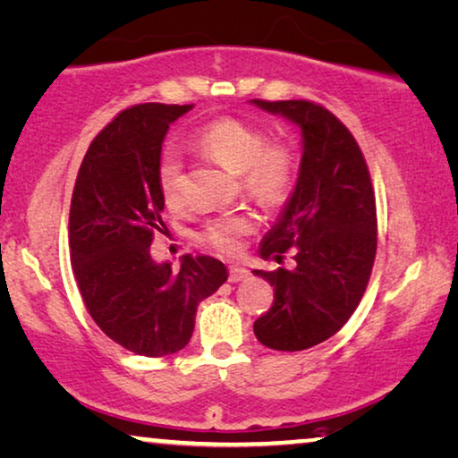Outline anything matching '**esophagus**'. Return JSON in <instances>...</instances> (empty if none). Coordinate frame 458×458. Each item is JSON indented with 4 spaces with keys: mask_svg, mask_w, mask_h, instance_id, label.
I'll use <instances>...</instances> for the list:
<instances>
[{
    "mask_svg": "<svg viewBox=\"0 0 458 458\" xmlns=\"http://www.w3.org/2000/svg\"><path fill=\"white\" fill-rule=\"evenodd\" d=\"M251 272L242 268V266H231L229 268V283H242V280L250 278Z\"/></svg>",
    "mask_w": 458,
    "mask_h": 458,
    "instance_id": "1",
    "label": "esophagus"
}]
</instances>
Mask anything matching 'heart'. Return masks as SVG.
I'll use <instances>...</instances> for the list:
<instances>
[{
  "mask_svg": "<svg viewBox=\"0 0 458 458\" xmlns=\"http://www.w3.org/2000/svg\"><path fill=\"white\" fill-rule=\"evenodd\" d=\"M194 143L225 170L239 175L243 192L262 205H280L288 199L297 180L299 157L286 140H268L256 124L235 116H219L196 132ZM157 188L165 205H178L184 192V170L178 151L165 149L157 161ZM256 229L248 213L221 215L208 221L200 239L208 248L233 256L245 235Z\"/></svg>",
  "mask_w": 458,
  "mask_h": 458,
  "instance_id": "obj_1",
  "label": "heart"
}]
</instances>
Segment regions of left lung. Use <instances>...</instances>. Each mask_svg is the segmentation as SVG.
Segmentation results:
<instances>
[{
	"instance_id": "obj_1",
	"label": "left lung",
	"mask_w": 458,
	"mask_h": 458,
	"mask_svg": "<svg viewBox=\"0 0 458 458\" xmlns=\"http://www.w3.org/2000/svg\"><path fill=\"white\" fill-rule=\"evenodd\" d=\"M301 126L299 180L259 256L291 270H253L274 286V302L253 323L264 346L299 352L340 332L367 291L377 256V202L369 165L352 132L321 104L251 100Z\"/></svg>"
}]
</instances>
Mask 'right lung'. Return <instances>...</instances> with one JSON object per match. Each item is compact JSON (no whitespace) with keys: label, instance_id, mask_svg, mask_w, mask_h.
Returning <instances> with one entry per match:
<instances>
[{"label":"right lung","instance_id":"add662e5","mask_svg":"<svg viewBox=\"0 0 458 458\" xmlns=\"http://www.w3.org/2000/svg\"><path fill=\"white\" fill-rule=\"evenodd\" d=\"M192 104H137L112 118L91 140L77 172L69 210L73 276L88 313L110 340L139 356L186 346L196 307L227 280L210 256H184L180 270L151 258L165 229L157 188L161 143Z\"/></svg>","mask_w":458,"mask_h":458}]
</instances>
